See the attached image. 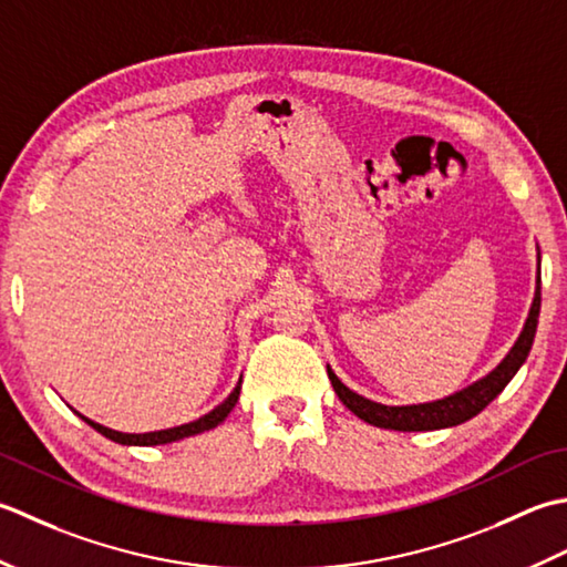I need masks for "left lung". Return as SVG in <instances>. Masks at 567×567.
Masks as SVG:
<instances>
[{
	"instance_id": "left-lung-1",
	"label": "left lung",
	"mask_w": 567,
	"mask_h": 567,
	"mask_svg": "<svg viewBox=\"0 0 567 567\" xmlns=\"http://www.w3.org/2000/svg\"><path fill=\"white\" fill-rule=\"evenodd\" d=\"M538 313H540V251H538L536 293H534V303L528 308L524 330L518 332L514 348L506 352L504 360L496 364L489 374L472 381L470 386L460 389L450 396L425 401V403H406V406H386V403H379L357 394V391L342 384L338 374L332 372V367L328 364L330 384L334 389V394H338V399L357 415V419H362L369 425H377V429L403 431V433L453 429V425L475 419L480 411L487 409L489 403L502 394L504 386L514 379L518 369H522V364L526 362V357L530 352V344H534V338H536Z\"/></svg>"
}]
</instances>
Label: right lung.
<instances>
[{
	"mask_svg": "<svg viewBox=\"0 0 567 567\" xmlns=\"http://www.w3.org/2000/svg\"><path fill=\"white\" fill-rule=\"evenodd\" d=\"M239 391H241V377L237 381V386L233 389V394H229L219 406H215L210 413L200 415L198 421H190V423H183V425H173V429H164V431H152V433H122V431H112L107 429V425L102 423H95L92 419H87V415L78 413L80 419H83L87 425H92L97 433H102L105 437H110V441L120 443V445H166V443H176V441H183V437H190V435H198V433H205L215 429V425L223 423L229 411L235 409V403L239 399Z\"/></svg>",
	"mask_w": 567,
	"mask_h": 567,
	"instance_id": "1",
	"label": "right lung"
}]
</instances>
